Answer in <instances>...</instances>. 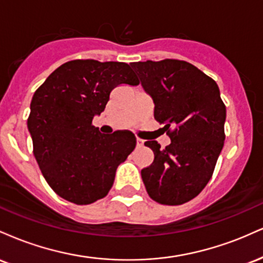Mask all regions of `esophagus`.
I'll list each match as a JSON object with an SVG mask.
<instances>
[{
  "mask_svg": "<svg viewBox=\"0 0 263 263\" xmlns=\"http://www.w3.org/2000/svg\"><path fill=\"white\" fill-rule=\"evenodd\" d=\"M143 146V141L141 138H137V147H142Z\"/></svg>",
  "mask_w": 263,
  "mask_h": 263,
  "instance_id": "1",
  "label": "esophagus"
}]
</instances>
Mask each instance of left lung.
Returning a JSON list of instances; mask_svg holds the SVG:
<instances>
[{
    "mask_svg": "<svg viewBox=\"0 0 263 263\" xmlns=\"http://www.w3.org/2000/svg\"><path fill=\"white\" fill-rule=\"evenodd\" d=\"M131 66L153 99L155 119L165 123L172 141L165 148L157 141L144 143L155 161L141 171L142 180L157 203L184 204L205 188L224 147L226 107L219 86L184 60H147Z\"/></svg>",
    "mask_w": 263,
    "mask_h": 263,
    "instance_id": "1",
    "label": "left lung"
}]
</instances>
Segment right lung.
Returning <instances> with one entry per match:
<instances>
[{
	"instance_id": "right-lung-1",
	"label": "right lung",
	"mask_w": 263,
	"mask_h": 263,
	"mask_svg": "<svg viewBox=\"0 0 263 263\" xmlns=\"http://www.w3.org/2000/svg\"><path fill=\"white\" fill-rule=\"evenodd\" d=\"M121 84H140L126 63L77 59L55 69L33 95L27 120L33 153L50 188L70 203L106 197L117 167L135 149L131 132L101 135L92 126Z\"/></svg>"
}]
</instances>
